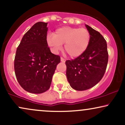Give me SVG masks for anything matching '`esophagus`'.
<instances>
[{
  "instance_id": "1",
  "label": "esophagus",
  "mask_w": 125,
  "mask_h": 125,
  "mask_svg": "<svg viewBox=\"0 0 125 125\" xmlns=\"http://www.w3.org/2000/svg\"><path fill=\"white\" fill-rule=\"evenodd\" d=\"M61 60L62 62H65V61H66V59H64V58H62V57H61Z\"/></svg>"
}]
</instances>
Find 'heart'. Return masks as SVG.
I'll use <instances>...</instances> for the list:
<instances>
[{
	"label": "heart",
	"mask_w": 125,
	"mask_h": 125,
	"mask_svg": "<svg viewBox=\"0 0 125 125\" xmlns=\"http://www.w3.org/2000/svg\"><path fill=\"white\" fill-rule=\"evenodd\" d=\"M91 33L86 28L64 26L58 28L53 35L47 37V44L54 52L61 50L62 44H64L65 51L70 57L81 56L89 46Z\"/></svg>",
	"instance_id": "1"
}]
</instances>
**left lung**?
<instances>
[{"label": "left lung", "instance_id": "8db88e82", "mask_svg": "<svg viewBox=\"0 0 125 125\" xmlns=\"http://www.w3.org/2000/svg\"><path fill=\"white\" fill-rule=\"evenodd\" d=\"M85 26L91 33L88 48L81 56L66 61L67 80L76 91L89 89L97 84L104 76L108 60L104 38L88 25Z\"/></svg>", "mask_w": 125, "mask_h": 125}]
</instances>
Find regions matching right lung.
I'll list each match as a JSON object with an SVG mask.
<instances>
[{
  "label": "right lung",
  "instance_id": "1",
  "mask_svg": "<svg viewBox=\"0 0 125 125\" xmlns=\"http://www.w3.org/2000/svg\"><path fill=\"white\" fill-rule=\"evenodd\" d=\"M47 23L39 22L24 34L17 49L14 70L22 88L32 94H42L50 88L59 55L51 53L47 42Z\"/></svg>",
  "mask_w": 125,
  "mask_h": 125
}]
</instances>
